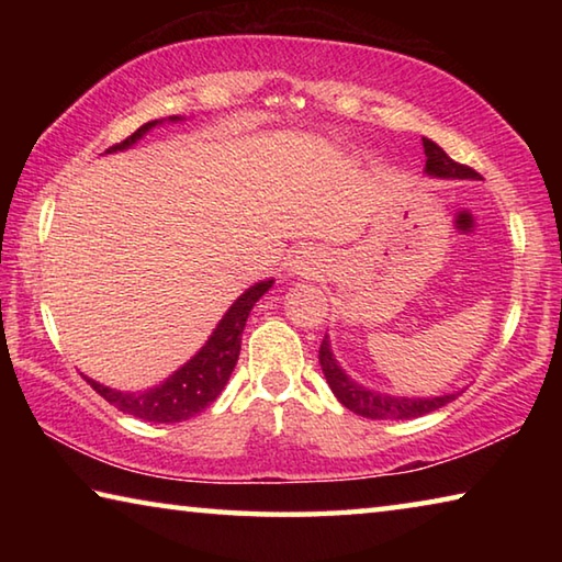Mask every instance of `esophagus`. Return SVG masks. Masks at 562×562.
Segmentation results:
<instances>
[{
	"mask_svg": "<svg viewBox=\"0 0 562 562\" xmlns=\"http://www.w3.org/2000/svg\"><path fill=\"white\" fill-rule=\"evenodd\" d=\"M312 265H315V262H312V260H310V255H300V258H297V260H294V268H292V272H304V270H315V268H312Z\"/></svg>",
	"mask_w": 562,
	"mask_h": 562,
	"instance_id": "obj_1",
	"label": "esophagus"
}]
</instances>
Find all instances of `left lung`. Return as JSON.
<instances>
[{
  "label": "left lung",
  "instance_id": "1",
  "mask_svg": "<svg viewBox=\"0 0 562 562\" xmlns=\"http://www.w3.org/2000/svg\"><path fill=\"white\" fill-rule=\"evenodd\" d=\"M424 154H426V173L439 178H479L473 168L456 164V160L446 154L441 146H436L431 138H424ZM319 364L322 372L327 376V384L335 396L345 404L349 412H355L364 418H379V422H396V418H416L424 414H431L436 408L453 402L456 394L434 396V398H408V396H384L374 394L369 389L359 386L357 382L341 372L339 364L331 357L327 337L319 345Z\"/></svg>",
  "mask_w": 562,
  "mask_h": 562
}]
</instances>
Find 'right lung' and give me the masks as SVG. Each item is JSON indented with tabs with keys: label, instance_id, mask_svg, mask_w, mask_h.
Listing matches in <instances>:
<instances>
[{
	"label": "right lung",
	"instance_id": "1",
	"mask_svg": "<svg viewBox=\"0 0 562 562\" xmlns=\"http://www.w3.org/2000/svg\"><path fill=\"white\" fill-rule=\"evenodd\" d=\"M170 121H178V116H173ZM156 123L158 121L144 123V126H140L136 133H131L126 140L111 146L106 154L133 146L146 131L154 128ZM270 288H272V280L258 282L255 288L240 294L233 307L225 312V317L221 319V325L215 327L213 337L205 341V347L198 351L188 364L180 367L173 376H168L164 384L146 389V392L123 394V392H116V389L97 384L89 376L83 379L91 384L93 392L101 394L111 406H116L123 414L138 416L144 418V422H154V424L186 422V418L201 414L203 408L211 406L217 398V394L225 389L227 379H231L233 369L237 364V357H240V339H243L247 315H250L255 302H258Z\"/></svg>",
	"mask_w": 562,
	"mask_h": 562
}]
</instances>
